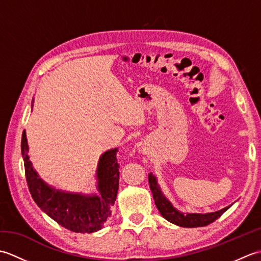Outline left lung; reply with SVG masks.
I'll use <instances>...</instances> for the list:
<instances>
[{
	"instance_id": "1",
	"label": "left lung",
	"mask_w": 261,
	"mask_h": 261,
	"mask_svg": "<svg viewBox=\"0 0 261 261\" xmlns=\"http://www.w3.org/2000/svg\"><path fill=\"white\" fill-rule=\"evenodd\" d=\"M149 179V185H150V190L152 193V196L154 199V204L158 208L164 218L169 221L170 223H174L176 225L184 226V228H197V226H205L210 223L214 222L216 219H219L221 215H222L226 210L230 206H226L220 211H216V212H211V213H182L179 212L178 210L173 206L168 198L166 197L162 190H160V186L158 184L157 177L152 175L151 173L148 175Z\"/></svg>"
}]
</instances>
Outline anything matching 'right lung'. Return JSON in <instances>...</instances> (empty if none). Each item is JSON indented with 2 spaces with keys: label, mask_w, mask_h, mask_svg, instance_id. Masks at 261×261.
Masks as SVG:
<instances>
[{
  "label": "right lung",
  "mask_w": 261,
  "mask_h": 261,
  "mask_svg": "<svg viewBox=\"0 0 261 261\" xmlns=\"http://www.w3.org/2000/svg\"><path fill=\"white\" fill-rule=\"evenodd\" d=\"M21 152L28 187L33 201L43 212L58 224L77 233H92L103 228L118 195L120 175L116 160L118 148L110 149L99 157L96 168V193L93 194L56 190L40 178L33 169L28 154L29 146L25 131L22 134Z\"/></svg>",
  "instance_id": "1"
}]
</instances>
